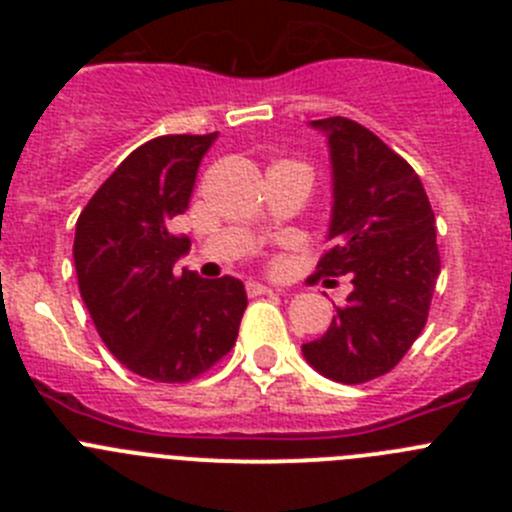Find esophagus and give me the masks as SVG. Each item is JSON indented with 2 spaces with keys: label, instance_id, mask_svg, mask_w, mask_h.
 Listing matches in <instances>:
<instances>
[{
  "label": "esophagus",
  "instance_id": "esophagus-1",
  "mask_svg": "<svg viewBox=\"0 0 512 512\" xmlns=\"http://www.w3.org/2000/svg\"><path fill=\"white\" fill-rule=\"evenodd\" d=\"M246 292H248V297L274 295V289H271V287H266V284H259V282H248V284H246Z\"/></svg>",
  "mask_w": 512,
  "mask_h": 512
}]
</instances>
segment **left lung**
Listing matches in <instances>:
<instances>
[{
	"mask_svg": "<svg viewBox=\"0 0 512 512\" xmlns=\"http://www.w3.org/2000/svg\"><path fill=\"white\" fill-rule=\"evenodd\" d=\"M310 125L328 135L333 166L330 248L315 277L351 274L354 292L302 354L323 377L361 384L392 372L428 320L441 274L436 217L413 166L372 130L348 117Z\"/></svg>",
	"mask_w": 512,
	"mask_h": 512,
	"instance_id": "obj_1",
	"label": "left lung"
}]
</instances>
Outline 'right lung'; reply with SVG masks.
<instances>
[{
    "label": "right lung",
    "mask_w": 512,
    "mask_h": 512,
    "mask_svg": "<svg viewBox=\"0 0 512 512\" xmlns=\"http://www.w3.org/2000/svg\"><path fill=\"white\" fill-rule=\"evenodd\" d=\"M217 133L161 135L135 148L81 210L74 264L99 338L130 372L189 382L238 338L246 289L174 264L189 251L171 220L189 207L202 156Z\"/></svg>",
    "instance_id": "obj_1"
}]
</instances>
